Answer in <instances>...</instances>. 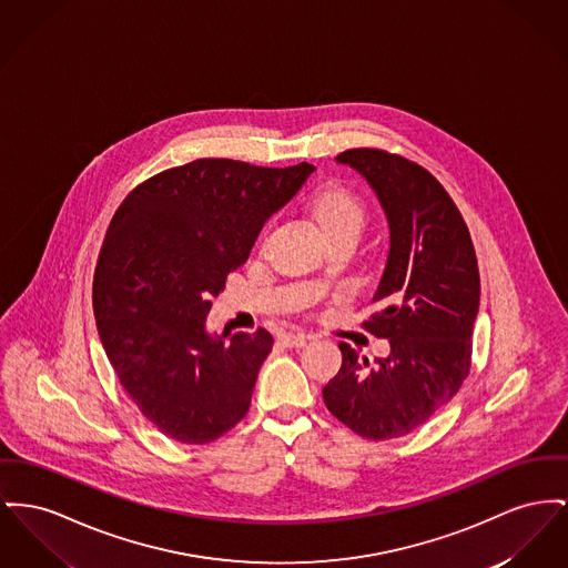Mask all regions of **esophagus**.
Returning <instances> with one entry per match:
<instances>
[{"label": "esophagus", "instance_id": "esophagus-1", "mask_svg": "<svg viewBox=\"0 0 568 568\" xmlns=\"http://www.w3.org/2000/svg\"><path fill=\"white\" fill-rule=\"evenodd\" d=\"M281 343H283V347H304L308 343V336L301 333L283 334Z\"/></svg>", "mask_w": 568, "mask_h": 568}]
</instances>
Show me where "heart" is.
<instances>
[{"instance_id": "heart-1", "label": "heart", "mask_w": 568, "mask_h": 568, "mask_svg": "<svg viewBox=\"0 0 568 568\" xmlns=\"http://www.w3.org/2000/svg\"><path fill=\"white\" fill-rule=\"evenodd\" d=\"M313 216L322 234L354 232L361 234L365 225V205L352 191L338 184L322 186L311 200Z\"/></svg>"}]
</instances>
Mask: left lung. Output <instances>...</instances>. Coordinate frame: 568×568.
Segmentation results:
<instances>
[{"mask_svg":"<svg viewBox=\"0 0 568 568\" xmlns=\"http://www.w3.org/2000/svg\"><path fill=\"white\" fill-rule=\"evenodd\" d=\"M367 180L390 246L367 328L390 354L368 363L338 343L343 365L324 386L326 407L354 434L390 439L427 423L457 395L469 371L480 302L476 253L466 223L427 169L379 150L334 159Z\"/></svg>","mask_w":568,"mask_h":568,"instance_id":"1","label":"left lung"}]
</instances>
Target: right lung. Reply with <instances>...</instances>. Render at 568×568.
<instances>
[{
  "instance_id": "add662e5",
  "label": "right lung",
  "mask_w": 568,
  "mask_h": 568,
  "mask_svg": "<svg viewBox=\"0 0 568 568\" xmlns=\"http://www.w3.org/2000/svg\"><path fill=\"white\" fill-rule=\"evenodd\" d=\"M313 171L200 159L118 207L94 274L97 328L129 397L171 439L212 442L248 412L274 341L264 328L210 333V298Z\"/></svg>"
}]
</instances>
